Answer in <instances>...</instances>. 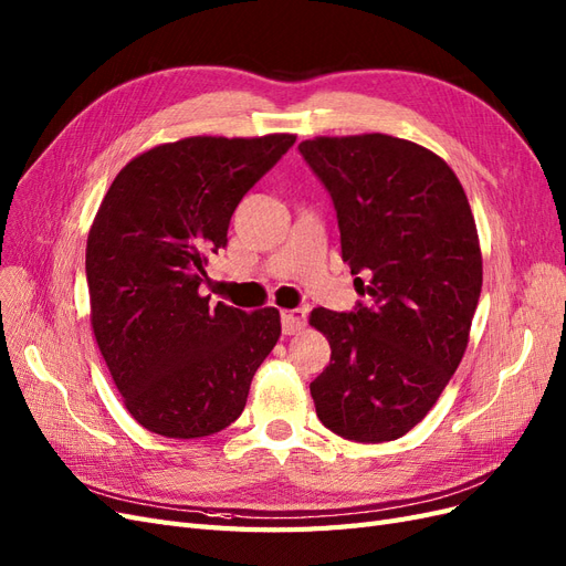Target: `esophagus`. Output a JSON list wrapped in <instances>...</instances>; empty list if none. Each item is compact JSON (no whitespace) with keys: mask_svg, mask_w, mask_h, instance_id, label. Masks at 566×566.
<instances>
[{"mask_svg":"<svg viewBox=\"0 0 566 566\" xmlns=\"http://www.w3.org/2000/svg\"><path fill=\"white\" fill-rule=\"evenodd\" d=\"M306 325V312L304 310H290L281 312V328L285 335H295Z\"/></svg>","mask_w":566,"mask_h":566,"instance_id":"34e87169","label":"esophagus"}]
</instances>
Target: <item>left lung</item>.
I'll return each mask as SVG.
<instances>
[{
	"mask_svg": "<svg viewBox=\"0 0 566 566\" xmlns=\"http://www.w3.org/2000/svg\"><path fill=\"white\" fill-rule=\"evenodd\" d=\"M300 156L337 212L352 312H312L331 364L310 385L331 432L380 443L427 416L468 347L482 252L465 191L432 150L387 134L318 136Z\"/></svg>",
	"mask_w": 566,
	"mask_h": 566,
	"instance_id": "8db88e82",
	"label": "left lung"
}]
</instances>
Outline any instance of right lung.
Here are the masks:
<instances>
[{
	"label": "right lung",
	"mask_w": 566,
	"mask_h": 566,
	"mask_svg": "<svg viewBox=\"0 0 566 566\" xmlns=\"http://www.w3.org/2000/svg\"><path fill=\"white\" fill-rule=\"evenodd\" d=\"M295 144L191 136L156 146L115 177L87 241L98 349L132 418L169 439L221 432L281 335L279 310L252 314L200 295L208 256L229 243L238 202Z\"/></svg>",
	"instance_id": "1"
}]
</instances>
